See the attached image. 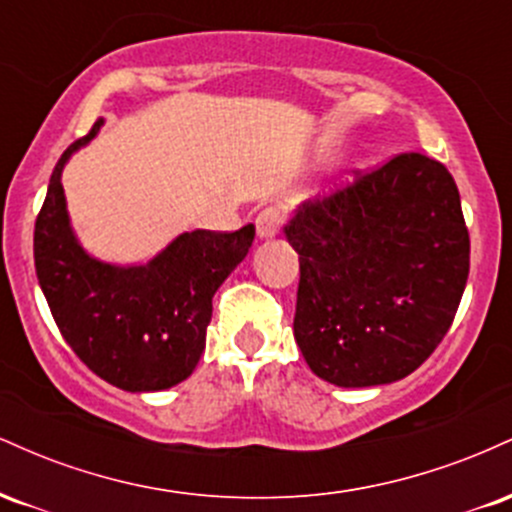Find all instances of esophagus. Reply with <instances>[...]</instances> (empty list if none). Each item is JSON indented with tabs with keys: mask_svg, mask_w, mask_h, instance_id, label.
Here are the masks:
<instances>
[{
	"mask_svg": "<svg viewBox=\"0 0 512 512\" xmlns=\"http://www.w3.org/2000/svg\"><path fill=\"white\" fill-rule=\"evenodd\" d=\"M257 236L260 238H272L276 233L281 231V226H284V209L281 207H267L262 209L260 214H257Z\"/></svg>",
	"mask_w": 512,
	"mask_h": 512,
	"instance_id": "1",
	"label": "esophagus"
}]
</instances>
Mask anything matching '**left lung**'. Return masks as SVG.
Masks as SVG:
<instances>
[{"instance_id": "1", "label": "left lung", "mask_w": 512, "mask_h": 512, "mask_svg": "<svg viewBox=\"0 0 512 512\" xmlns=\"http://www.w3.org/2000/svg\"><path fill=\"white\" fill-rule=\"evenodd\" d=\"M284 228L298 252L293 337L317 378L339 387L395 383L448 334L469 276V233L450 170L397 154L354 170Z\"/></svg>"}]
</instances>
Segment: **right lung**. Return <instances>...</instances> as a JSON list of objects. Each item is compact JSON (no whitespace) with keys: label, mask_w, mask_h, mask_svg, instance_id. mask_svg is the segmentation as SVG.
<instances>
[{"label":"right lung","mask_w":512,"mask_h":512,"mask_svg":"<svg viewBox=\"0 0 512 512\" xmlns=\"http://www.w3.org/2000/svg\"><path fill=\"white\" fill-rule=\"evenodd\" d=\"M101 122L64 151L35 219L33 257L40 289L64 342L105 383L154 392L182 383L202 358L211 298L248 255L255 226L192 231L139 267L88 257L64 207L62 168L96 137Z\"/></svg>","instance_id":"1"}]
</instances>
